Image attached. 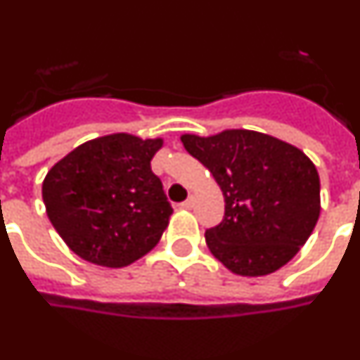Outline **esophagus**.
<instances>
[{
    "instance_id": "1",
    "label": "esophagus",
    "mask_w": 360,
    "mask_h": 360,
    "mask_svg": "<svg viewBox=\"0 0 360 360\" xmlns=\"http://www.w3.org/2000/svg\"><path fill=\"white\" fill-rule=\"evenodd\" d=\"M194 203H195V199L188 198L186 201H183V203H181V208H186V210H190V208H194Z\"/></svg>"
}]
</instances>
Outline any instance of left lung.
Here are the masks:
<instances>
[{
  "mask_svg": "<svg viewBox=\"0 0 360 360\" xmlns=\"http://www.w3.org/2000/svg\"><path fill=\"white\" fill-rule=\"evenodd\" d=\"M181 141L225 198L221 223L205 232L210 252L241 276H264L288 264L320 216V179L309 157L250 129Z\"/></svg>",
  "mask_w": 360,
  "mask_h": 360,
  "instance_id": "left-lung-1",
  "label": "left lung"
}]
</instances>
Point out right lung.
<instances>
[{
    "label": "right lung",
    "mask_w": 360,
    "mask_h": 360,
    "mask_svg": "<svg viewBox=\"0 0 360 360\" xmlns=\"http://www.w3.org/2000/svg\"><path fill=\"white\" fill-rule=\"evenodd\" d=\"M162 139L113 134L75 148L45 175L47 216L86 262L124 267L152 250L172 216L150 161Z\"/></svg>",
    "instance_id": "add662e5"
}]
</instances>
